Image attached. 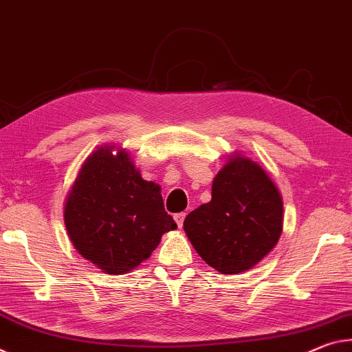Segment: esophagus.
Wrapping results in <instances>:
<instances>
[{"instance_id": "1", "label": "esophagus", "mask_w": 352, "mask_h": 352, "mask_svg": "<svg viewBox=\"0 0 352 352\" xmlns=\"http://www.w3.org/2000/svg\"><path fill=\"white\" fill-rule=\"evenodd\" d=\"M175 220H176V223H177V226L182 228L184 220H186V214H184V212H181V214H176V215H175Z\"/></svg>"}]
</instances>
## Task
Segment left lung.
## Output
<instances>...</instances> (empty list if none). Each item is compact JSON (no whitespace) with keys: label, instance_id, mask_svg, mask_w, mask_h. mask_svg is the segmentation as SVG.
Listing matches in <instances>:
<instances>
[{"label":"left lung","instance_id":"left-lung-1","mask_svg":"<svg viewBox=\"0 0 352 352\" xmlns=\"http://www.w3.org/2000/svg\"><path fill=\"white\" fill-rule=\"evenodd\" d=\"M284 204L261 165L230 155L212 184V199L186 217L184 230L201 258L223 274L254 267L278 243Z\"/></svg>","mask_w":352,"mask_h":352}]
</instances>
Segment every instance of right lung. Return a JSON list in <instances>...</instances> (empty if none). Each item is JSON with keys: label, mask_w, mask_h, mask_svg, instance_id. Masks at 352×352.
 <instances>
[{"label": "right lung", "mask_w": 352, "mask_h": 352, "mask_svg": "<svg viewBox=\"0 0 352 352\" xmlns=\"http://www.w3.org/2000/svg\"><path fill=\"white\" fill-rule=\"evenodd\" d=\"M100 146L80 166L63 207L72 243L107 274H124L151 256L177 224L164 209L160 187L145 181L129 154Z\"/></svg>", "instance_id": "right-lung-1"}]
</instances>
